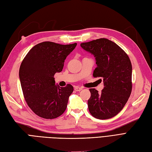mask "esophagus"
Listing matches in <instances>:
<instances>
[{
  "label": "esophagus",
  "instance_id": "1",
  "mask_svg": "<svg viewBox=\"0 0 152 152\" xmlns=\"http://www.w3.org/2000/svg\"><path fill=\"white\" fill-rule=\"evenodd\" d=\"M74 89H75L76 91H81V90L82 89V87L76 86V87H74Z\"/></svg>",
  "mask_w": 152,
  "mask_h": 152
}]
</instances>
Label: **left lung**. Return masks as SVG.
<instances>
[{
    "label": "left lung",
    "mask_w": 152,
    "mask_h": 152,
    "mask_svg": "<svg viewBox=\"0 0 152 152\" xmlns=\"http://www.w3.org/2000/svg\"><path fill=\"white\" fill-rule=\"evenodd\" d=\"M86 51L93 54L97 67L94 77L103 80L102 93L90 89L88 99L90 113L96 118L108 119L120 112L126 104L132 91V65L129 58L117 44L102 38L80 44ZM102 82V79H99Z\"/></svg>",
    "instance_id": "left-lung-1"
}]
</instances>
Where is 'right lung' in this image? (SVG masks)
Listing matches in <instances>:
<instances>
[{"label": "right lung", "mask_w": 152, "mask_h": 152, "mask_svg": "<svg viewBox=\"0 0 152 152\" xmlns=\"http://www.w3.org/2000/svg\"><path fill=\"white\" fill-rule=\"evenodd\" d=\"M76 45L43 42L32 48L23 60L19 76L23 96L40 117L53 119L65 112L73 87L55 85L54 76L62 71L65 59Z\"/></svg>", "instance_id": "add662e5"}]
</instances>
